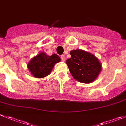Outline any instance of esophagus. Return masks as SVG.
Instances as JSON below:
<instances>
[{
    "mask_svg": "<svg viewBox=\"0 0 126 126\" xmlns=\"http://www.w3.org/2000/svg\"><path fill=\"white\" fill-rule=\"evenodd\" d=\"M61 60H62V61H65V56H64V55H61Z\"/></svg>",
    "mask_w": 126,
    "mask_h": 126,
    "instance_id": "1",
    "label": "esophagus"
}]
</instances>
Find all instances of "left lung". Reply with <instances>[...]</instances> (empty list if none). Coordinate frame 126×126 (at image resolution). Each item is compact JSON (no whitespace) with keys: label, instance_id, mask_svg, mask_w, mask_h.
I'll use <instances>...</instances> for the list:
<instances>
[{"label":"left lung","instance_id":"left-lung-1","mask_svg":"<svg viewBox=\"0 0 126 126\" xmlns=\"http://www.w3.org/2000/svg\"><path fill=\"white\" fill-rule=\"evenodd\" d=\"M71 57L66 63L70 72L76 80L82 83H91L99 76L101 64L94 55L82 50L71 51Z\"/></svg>","mask_w":126,"mask_h":126}]
</instances>
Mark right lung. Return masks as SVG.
<instances>
[{"label":"right lung","mask_w":126,"mask_h":126,"mask_svg":"<svg viewBox=\"0 0 126 126\" xmlns=\"http://www.w3.org/2000/svg\"><path fill=\"white\" fill-rule=\"evenodd\" d=\"M60 61L61 59L57 54L47 55L45 53L41 52L31 60L27 67L34 77L42 78L48 76L51 72L54 65Z\"/></svg>","instance_id":"right-lung-1"}]
</instances>
